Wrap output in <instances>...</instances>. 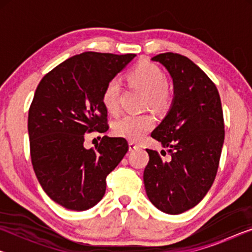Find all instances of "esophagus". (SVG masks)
<instances>
[{
  "instance_id": "34e87169",
  "label": "esophagus",
  "mask_w": 252,
  "mask_h": 252,
  "mask_svg": "<svg viewBox=\"0 0 252 252\" xmlns=\"http://www.w3.org/2000/svg\"><path fill=\"white\" fill-rule=\"evenodd\" d=\"M129 151H133V150H136L137 148H139V144L135 143V142H129Z\"/></svg>"
}]
</instances>
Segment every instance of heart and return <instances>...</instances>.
I'll use <instances>...</instances> for the list:
<instances>
[{"label": "heart", "mask_w": 252, "mask_h": 252, "mask_svg": "<svg viewBox=\"0 0 252 252\" xmlns=\"http://www.w3.org/2000/svg\"><path fill=\"white\" fill-rule=\"evenodd\" d=\"M126 81L132 87L144 92L143 104L161 111L168 108L173 97L171 86L165 80L164 72L159 66L148 61H141L126 74ZM102 103L110 113H117L120 109V86L116 80L109 81L103 88ZM156 120L150 113L125 115L115 124L117 135L130 141H140L155 127Z\"/></svg>", "instance_id": "heart-1"}]
</instances>
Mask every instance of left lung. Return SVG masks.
Segmentation results:
<instances>
[{
  "instance_id": "8db88e82",
  "label": "left lung",
  "mask_w": 252,
  "mask_h": 252,
  "mask_svg": "<svg viewBox=\"0 0 252 252\" xmlns=\"http://www.w3.org/2000/svg\"><path fill=\"white\" fill-rule=\"evenodd\" d=\"M151 60L170 72L174 98L151 133L170 157L147 149L144 187L158 210L179 215L197 205L215 181L225 139L221 101L213 81L188 57L164 53Z\"/></svg>"
}]
</instances>
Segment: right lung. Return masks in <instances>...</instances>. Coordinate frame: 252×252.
<instances>
[{
  "mask_svg": "<svg viewBox=\"0 0 252 252\" xmlns=\"http://www.w3.org/2000/svg\"><path fill=\"white\" fill-rule=\"evenodd\" d=\"M135 56L86 51L37 86L29 110L31 159L41 187L64 208L85 211L97 204L106 177L128 151L123 137L103 136L91 149L84 142L85 133L109 127L103 88Z\"/></svg>",
  "mask_w": 252,
  "mask_h": 252,
  "instance_id": "1",
  "label": "right lung"
}]
</instances>
